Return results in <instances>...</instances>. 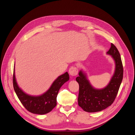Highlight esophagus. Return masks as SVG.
Returning a JSON list of instances; mask_svg holds the SVG:
<instances>
[{
    "label": "esophagus",
    "instance_id": "esophagus-1",
    "mask_svg": "<svg viewBox=\"0 0 135 135\" xmlns=\"http://www.w3.org/2000/svg\"><path fill=\"white\" fill-rule=\"evenodd\" d=\"M78 69L72 66L69 70V73L71 76H75L78 74Z\"/></svg>",
    "mask_w": 135,
    "mask_h": 135
}]
</instances>
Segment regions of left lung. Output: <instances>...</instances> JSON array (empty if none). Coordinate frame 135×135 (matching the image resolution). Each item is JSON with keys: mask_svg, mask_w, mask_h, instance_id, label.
I'll return each mask as SVG.
<instances>
[{"mask_svg": "<svg viewBox=\"0 0 135 135\" xmlns=\"http://www.w3.org/2000/svg\"><path fill=\"white\" fill-rule=\"evenodd\" d=\"M115 63L114 74L107 86L96 88L88 80L87 73L83 70L79 72L76 80L79 85L78 105L84 111L89 113L101 112L111 105L115 100L123 79V69L120 55L116 47L111 44L107 52Z\"/></svg>", "mask_w": 135, "mask_h": 135, "instance_id": "1", "label": "left lung"}]
</instances>
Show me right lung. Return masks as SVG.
I'll return each instance as SVG.
<instances>
[{
  "label": "right lung",
  "instance_id": "right-lung-1",
  "mask_svg": "<svg viewBox=\"0 0 135 135\" xmlns=\"http://www.w3.org/2000/svg\"><path fill=\"white\" fill-rule=\"evenodd\" d=\"M69 80V75L66 72L57 78L46 92L40 95H30L19 87L14 68L13 81L15 91L23 107L33 114L43 115L50 112L57 105V96L60 88Z\"/></svg>",
  "mask_w": 135,
  "mask_h": 135
}]
</instances>
